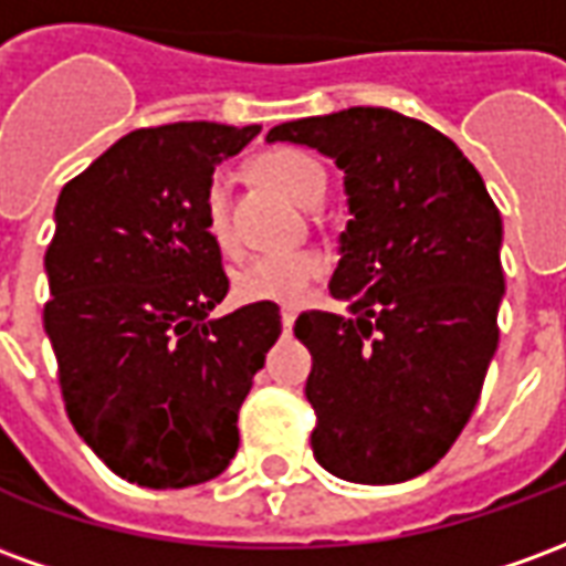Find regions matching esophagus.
<instances>
[{
  "label": "esophagus",
  "instance_id": "obj_1",
  "mask_svg": "<svg viewBox=\"0 0 566 566\" xmlns=\"http://www.w3.org/2000/svg\"><path fill=\"white\" fill-rule=\"evenodd\" d=\"M294 321H296L294 308H282V327H284V333L294 331Z\"/></svg>",
  "mask_w": 566,
  "mask_h": 566
}]
</instances>
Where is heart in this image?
<instances>
[{
	"mask_svg": "<svg viewBox=\"0 0 566 566\" xmlns=\"http://www.w3.org/2000/svg\"><path fill=\"white\" fill-rule=\"evenodd\" d=\"M254 175L303 206L318 202L327 190L324 166L312 154L296 148H275L260 154L254 160ZM199 214H202V230L214 242V248L230 254L235 248V233L230 223V193L221 175H214L206 185ZM324 272H327V258L321 251H266L235 270L233 294L242 303L294 308L306 300L312 284L318 282Z\"/></svg>",
	"mask_w": 566,
	"mask_h": 566,
	"instance_id": "1",
	"label": "heart"
}]
</instances>
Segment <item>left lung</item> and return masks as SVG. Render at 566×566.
Instances as JSON below:
<instances>
[{
  "label": "left lung",
  "mask_w": 566,
  "mask_h": 566,
  "mask_svg": "<svg viewBox=\"0 0 566 566\" xmlns=\"http://www.w3.org/2000/svg\"><path fill=\"white\" fill-rule=\"evenodd\" d=\"M345 172L352 221L331 294L303 312L312 451L360 485L427 473L461 437L497 352L503 223L482 175L424 120L379 105L272 127Z\"/></svg>",
  "instance_id": "8db88e82"
}]
</instances>
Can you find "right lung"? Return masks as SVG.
Segmentation results:
<instances>
[{
    "label": "right lung",
    "mask_w": 566,
    "mask_h": 566,
    "mask_svg": "<svg viewBox=\"0 0 566 566\" xmlns=\"http://www.w3.org/2000/svg\"><path fill=\"white\" fill-rule=\"evenodd\" d=\"M258 133L211 120L133 129L56 199L44 331L66 416L142 488L227 470L239 406L282 333L270 303L209 318L230 279L199 206L214 166Z\"/></svg>",
    "instance_id": "add662e5"
}]
</instances>
